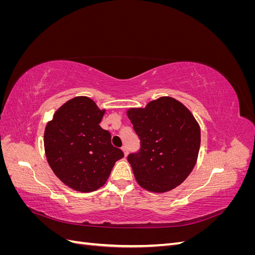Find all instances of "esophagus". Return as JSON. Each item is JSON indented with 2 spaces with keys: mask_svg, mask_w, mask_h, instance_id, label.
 <instances>
[{
  "mask_svg": "<svg viewBox=\"0 0 255 255\" xmlns=\"http://www.w3.org/2000/svg\"><path fill=\"white\" fill-rule=\"evenodd\" d=\"M121 149H122L123 153H125V156H128V148H127V145H123Z\"/></svg>",
  "mask_w": 255,
  "mask_h": 255,
  "instance_id": "1",
  "label": "esophagus"
}]
</instances>
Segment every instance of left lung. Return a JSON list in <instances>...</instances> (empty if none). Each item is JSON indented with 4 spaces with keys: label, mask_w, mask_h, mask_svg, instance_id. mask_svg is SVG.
<instances>
[{
    "label": "left lung",
    "mask_w": 255,
    "mask_h": 255,
    "mask_svg": "<svg viewBox=\"0 0 255 255\" xmlns=\"http://www.w3.org/2000/svg\"><path fill=\"white\" fill-rule=\"evenodd\" d=\"M127 115L141 142L140 151L128 156L139 186L161 194L181 185L197 163L201 142L194 115L170 97L128 109Z\"/></svg>",
    "instance_id": "8db88e82"
}]
</instances>
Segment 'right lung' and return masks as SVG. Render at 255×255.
Here are the masks:
<instances>
[{"instance_id": "obj_1", "label": "right lung", "mask_w": 255, "mask_h": 255, "mask_svg": "<svg viewBox=\"0 0 255 255\" xmlns=\"http://www.w3.org/2000/svg\"><path fill=\"white\" fill-rule=\"evenodd\" d=\"M106 110L88 97L69 100L44 128V152L55 175L69 188L90 192L102 187L123 152L100 127Z\"/></svg>"}]
</instances>
